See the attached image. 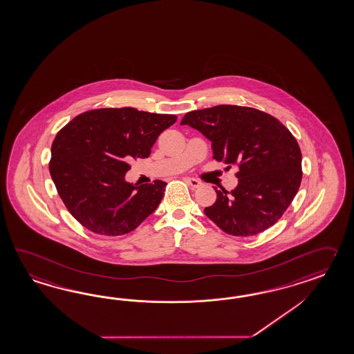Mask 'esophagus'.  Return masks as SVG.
Segmentation results:
<instances>
[{
	"label": "esophagus",
	"instance_id": "34e87169",
	"mask_svg": "<svg viewBox=\"0 0 354 354\" xmlns=\"http://www.w3.org/2000/svg\"><path fill=\"white\" fill-rule=\"evenodd\" d=\"M184 180L187 181L192 188H198L202 185V181L197 180L194 178H185Z\"/></svg>",
	"mask_w": 354,
	"mask_h": 354
}]
</instances>
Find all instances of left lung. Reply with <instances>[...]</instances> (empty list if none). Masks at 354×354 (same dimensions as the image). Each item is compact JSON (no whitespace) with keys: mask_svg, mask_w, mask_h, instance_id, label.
Segmentation results:
<instances>
[{"mask_svg":"<svg viewBox=\"0 0 354 354\" xmlns=\"http://www.w3.org/2000/svg\"><path fill=\"white\" fill-rule=\"evenodd\" d=\"M189 125L212 142L214 158L238 165V185L205 214L223 232L235 236L262 233L276 224L292 203L302 181V153L293 134L280 121L253 107L218 104L185 113Z\"/></svg>","mask_w":354,"mask_h":354,"instance_id":"left-lung-1","label":"left lung"}]
</instances>
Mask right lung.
I'll use <instances>...</instances> for the list:
<instances>
[{"label": "right lung", "mask_w": 354, "mask_h": 354, "mask_svg": "<svg viewBox=\"0 0 354 354\" xmlns=\"http://www.w3.org/2000/svg\"><path fill=\"white\" fill-rule=\"evenodd\" d=\"M175 115L133 107L97 109L75 116L56 134L50 174L73 217L92 233L118 236L155 211L167 183L136 187L124 176L131 158H147Z\"/></svg>", "instance_id": "add662e5"}]
</instances>
